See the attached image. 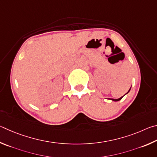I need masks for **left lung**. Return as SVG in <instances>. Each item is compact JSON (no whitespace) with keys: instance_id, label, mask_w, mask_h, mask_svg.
<instances>
[{"instance_id":"obj_1","label":"left lung","mask_w":157,"mask_h":157,"mask_svg":"<svg viewBox=\"0 0 157 157\" xmlns=\"http://www.w3.org/2000/svg\"><path fill=\"white\" fill-rule=\"evenodd\" d=\"M130 89H131V87H130ZM130 90H129V91L127 92V93H126V94H128V93L129 92H130ZM123 97H123H121V98H118V99H114V98H108V99H110V100H112V101H120L121 99V98Z\"/></svg>"}]
</instances>
